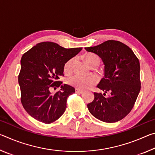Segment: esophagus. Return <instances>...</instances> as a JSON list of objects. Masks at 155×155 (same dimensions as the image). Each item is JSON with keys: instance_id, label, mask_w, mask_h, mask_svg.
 I'll use <instances>...</instances> for the list:
<instances>
[{"instance_id": "1", "label": "esophagus", "mask_w": 155, "mask_h": 155, "mask_svg": "<svg viewBox=\"0 0 155 155\" xmlns=\"http://www.w3.org/2000/svg\"><path fill=\"white\" fill-rule=\"evenodd\" d=\"M75 91H76V93H77V94H83V93L84 92V91H83V90H78V89H76Z\"/></svg>"}]
</instances>
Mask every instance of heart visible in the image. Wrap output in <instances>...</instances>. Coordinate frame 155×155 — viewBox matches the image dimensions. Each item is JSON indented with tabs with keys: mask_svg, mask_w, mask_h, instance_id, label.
<instances>
[{
	"mask_svg": "<svg viewBox=\"0 0 155 155\" xmlns=\"http://www.w3.org/2000/svg\"><path fill=\"white\" fill-rule=\"evenodd\" d=\"M85 60L90 66L98 65L100 64L99 57L94 54H87L85 56ZM74 59H71L65 63L64 65V71L66 73L71 72ZM67 83L73 87L78 90H85L91 86L94 85L96 83L95 79L91 77H83L78 74H74L67 78Z\"/></svg>",
	"mask_w": 155,
	"mask_h": 155,
	"instance_id": "1",
	"label": "heart"
}]
</instances>
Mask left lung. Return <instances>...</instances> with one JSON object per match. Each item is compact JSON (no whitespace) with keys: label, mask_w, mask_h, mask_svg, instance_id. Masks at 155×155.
Here are the masks:
<instances>
[{"label":"left lung","mask_w":155,"mask_h":155,"mask_svg":"<svg viewBox=\"0 0 155 155\" xmlns=\"http://www.w3.org/2000/svg\"><path fill=\"white\" fill-rule=\"evenodd\" d=\"M85 49L98 55L104 65V78L97 85L104 93L94 92V101L87 104L89 111L103 122H118L130 112L140 91L139 59L119 41L108 40ZM107 92L111 94L107 98L104 96Z\"/></svg>","instance_id":"1"}]
</instances>
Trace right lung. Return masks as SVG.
<instances>
[{
    "label": "right lung",
    "instance_id": "add662e5",
    "mask_svg": "<svg viewBox=\"0 0 155 155\" xmlns=\"http://www.w3.org/2000/svg\"><path fill=\"white\" fill-rule=\"evenodd\" d=\"M82 48H65L51 41L36 44L21 58L18 83L21 103L33 118L45 124L58 120L66 109L67 98L75 92L72 86L61 85L64 65L77 55ZM60 86L61 90L52 94L49 90Z\"/></svg>",
    "mask_w": 155,
    "mask_h": 155
}]
</instances>
